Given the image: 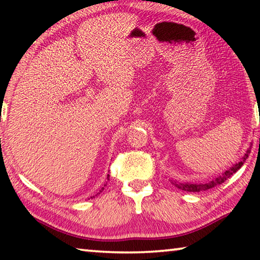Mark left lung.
<instances>
[{"label":"left lung","mask_w":260,"mask_h":260,"mask_svg":"<svg viewBox=\"0 0 260 260\" xmlns=\"http://www.w3.org/2000/svg\"><path fill=\"white\" fill-rule=\"evenodd\" d=\"M250 149H248L245 152V155L242 157L241 161L236 162V164L233 165L232 167H230L227 171L225 172L221 173L220 175H218L217 178H214L211 180L209 182H205V183H190V182H179L177 180H171V182H172L175 187L181 189V190L184 191H190V192H199V191H203V190H208V189H211L213 187H217L219 184H221L222 182H225L228 178H231L233 174H234L237 170L241 169V166L244 164V161L246 160V158L249 157V153H250Z\"/></svg>","instance_id":"1"}]
</instances>
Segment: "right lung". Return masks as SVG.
<instances>
[{
	"label": "right lung",
	"mask_w": 260,
	"mask_h": 260,
	"mask_svg": "<svg viewBox=\"0 0 260 260\" xmlns=\"http://www.w3.org/2000/svg\"><path fill=\"white\" fill-rule=\"evenodd\" d=\"M109 177H110V175L108 174V180H109ZM104 187H105V184H104ZM104 187H102V188H101V190H100V192H102V191L104 190ZM100 192H99V193H100Z\"/></svg>",
	"instance_id": "obj_1"
}]
</instances>
